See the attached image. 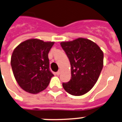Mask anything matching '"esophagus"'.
Instances as JSON below:
<instances>
[{"label": "esophagus", "mask_w": 122, "mask_h": 122, "mask_svg": "<svg viewBox=\"0 0 122 122\" xmlns=\"http://www.w3.org/2000/svg\"><path fill=\"white\" fill-rule=\"evenodd\" d=\"M56 75H57V76H59V74H60V71H57V72H56Z\"/></svg>", "instance_id": "esophagus-1"}]
</instances>
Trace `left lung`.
Wrapping results in <instances>:
<instances>
[{
	"mask_svg": "<svg viewBox=\"0 0 122 122\" xmlns=\"http://www.w3.org/2000/svg\"><path fill=\"white\" fill-rule=\"evenodd\" d=\"M61 46L71 65V79L63 82V88L74 96L85 94L99 77L103 68V52L95 43L82 38L63 41Z\"/></svg>",
	"mask_w": 122,
	"mask_h": 122,
	"instance_id": "1",
	"label": "left lung"
}]
</instances>
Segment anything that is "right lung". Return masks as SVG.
<instances>
[{
    "instance_id": "add662e5",
    "label": "right lung",
    "mask_w": 122,
    "mask_h": 122,
    "mask_svg": "<svg viewBox=\"0 0 122 122\" xmlns=\"http://www.w3.org/2000/svg\"><path fill=\"white\" fill-rule=\"evenodd\" d=\"M54 42L30 39L19 44L12 54L11 65L18 85L36 94L46 89L52 77L48 54Z\"/></svg>"
}]
</instances>
